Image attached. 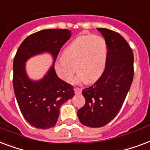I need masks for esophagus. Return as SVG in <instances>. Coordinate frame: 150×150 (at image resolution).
Masks as SVG:
<instances>
[{"label": "esophagus", "mask_w": 150, "mask_h": 150, "mask_svg": "<svg viewBox=\"0 0 150 150\" xmlns=\"http://www.w3.org/2000/svg\"><path fill=\"white\" fill-rule=\"evenodd\" d=\"M81 91H82V89H81V88H74V92H75V94H76V95H79V94H81Z\"/></svg>", "instance_id": "esophagus-1"}]
</instances>
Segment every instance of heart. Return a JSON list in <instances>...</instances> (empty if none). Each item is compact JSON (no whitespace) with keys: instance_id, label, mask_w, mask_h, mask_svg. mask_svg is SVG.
<instances>
[{"instance_id":"obj_1","label":"heart","mask_w":150,"mask_h":150,"mask_svg":"<svg viewBox=\"0 0 150 150\" xmlns=\"http://www.w3.org/2000/svg\"><path fill=\"white\" fill-rule=\"evenodd\" d=\"M107 57L108 46L104 38L98 35L79 36L65 47L62 56L54 62V69L62 80L69 81L76 68L79 74L74 83H92L103 74Z\"/></svg>"}]
</instances>
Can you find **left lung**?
<instances>
[{"label":"left lung","mask_w":150,"mask_h":150,"mask_svg":"<svg viewBox=\"0 0 150 150\" xmlns=\"http://www.w3.org/2000/svg\"><path fill=\"white\" fill-rule=\"evenodd\" d=\"M97 30L107 44L106 66L98 81L82 91L85 104L77 111L81 124L90 127H103L117 116L134 76V55L125 38L109 29Z\"/></svg>","instance_id":"8db88e82"}]
</instances>
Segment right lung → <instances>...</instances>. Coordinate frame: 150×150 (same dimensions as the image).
Returning <instances> with one entry per match:
<instances>
[{
  "label": "right lung",
  "mask_w": 150,
  "mask_h": 150,
  "mask_svg": "<svg viewBox=\"0 0 150 150\" xmlns=\"http://www.w3.org/2000/svg\"><path fill=\"white\" fill-rule=\"evenodd\" d=\"M71 37V31L47 29L28 36L17 50L13 62V88L22 114L30 125L48 129L56 125L59 109L74 96V87L58 77L54 62L59 51ZM48 52L54 62L40 81H32L25 72L31 57Z\"/></svg>",
  "instance_id": "add662e5"
}]
</instances>
